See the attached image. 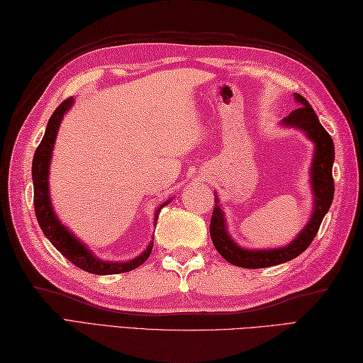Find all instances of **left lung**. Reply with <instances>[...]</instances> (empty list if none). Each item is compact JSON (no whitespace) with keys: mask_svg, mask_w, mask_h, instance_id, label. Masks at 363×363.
<instances>
[{"mask_svg":"<svg viewBox=\"0 0 363 363\" xmlns=\"http://www.w3.org/2000/svg\"><path fill=\"white\" fill-rule=\"evenodd\" d=\"M295 101L299 107L282 118L281 125L303 130L315 145L313 162L311 167V187L313 194V212L311 221H307L304 229L287 246L274 250H245L240 248L228 234L225 212L220 207L218 196L213 194L215 207L211 220L212 242L223 259H226L229 264L235 267L267 268L298 257L312 243L318 233L323 218H325L330 204H333L335 190L333 177V164L335 157L334 142L328 134V130L321 126L317 113L312 109L309 101L299 94H295Z\"/></svg>","mask_w":363,"mask_h":363,"instance_id":"obj_1","label":"left lung"}]
</instances>
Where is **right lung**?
<instances>
[{"instance_id":"add662e5","label":"right lung","mask_w":363,"mask_h":363,"mask_svg":"<svg viewBox=\"0 0 363 363\" xmlns=\"http://www.w3.org/2000/svg\"><path fill=\"white\" fill-rule=\"evenodd\" d=\"M73 104V96L67 98L64 103H60L59 107L48 121V126H46L45 135L42 138L40 145L37 146L34 159H33V182H34V209H35V217L38 225H40L42 233L45 237L52 243L54 248H56L64 257L79 267L81 269L87 273L94 274H118V273H126L140 267L143 262L150 257L151 250H152V242L148 245L140 256L135 259H130L126 262H106L98 259L95 254H91L84 243L76 238L70 230H68L62 223L59 221L56 213L52 211L51 198H50V184H48V174H50V164H51V156H52V148L54 142H56V135L60 126V121H62L65 112L70 109ZM169 203L160 204L154 215V221H157L159 212L164 206Z\"/></svg>"}]
</instances>
